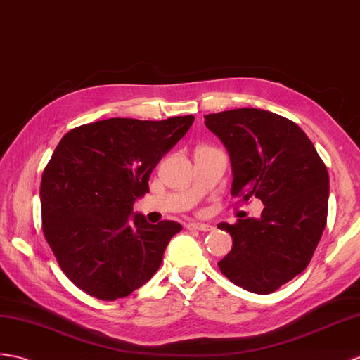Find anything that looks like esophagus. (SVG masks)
Instances as JSON below:
<instances>
[{"instance_id": "esophagus-1", "label": "esophagus", "mask_w": 360, "mask_h": 360, "mask_svg": "<svg viewBox=\"0 0 360 360\" xmlns=\"http://www.w3.org/2000/svg\"><path fill=\"white\" fill-rule=\"evenodd\" d=\"M186 228L191 231H212L214 229L211 225H206V223H189Z\"/></svg>"}]
</instances>
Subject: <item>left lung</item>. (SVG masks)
I'll return each instance as SVG.
<instances>
[{
	"label": "left lung",
	"instance_id": "8db88e82",
	"mask_svg": "<svg viewBox=\"0 0 360 360\" xmlns=\"http://www.w3.org/2000/svg\"><path fill=\"white\" fill-rule=\"evenodd\" d=\"M205 124L229 154L231 195L265 205L260 219L219 223L233 237L219 268L243 290L269 294L313 257L328 214V171L307 134L269 110H223L205 115Z\"/></svg>",
	"mask_w": 360,
	"mask_h": 360
}]
</instances>
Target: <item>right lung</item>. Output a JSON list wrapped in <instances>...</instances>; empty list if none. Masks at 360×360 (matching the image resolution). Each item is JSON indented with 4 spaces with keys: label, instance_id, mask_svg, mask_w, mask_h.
Returning a JSON list of instances; mask_svg holds the SVG:
<instances>
[{
    "label": "right lung",
    "instance_id": "1",
    "mask_svg": "<svg viewBox=\"0 0 360 360\" xmlns=\"http://www.w3.org/2000/svg\"><path fill=\"white\" fill-rule=\"evenodd\" d=\"M194 123L108 118L69 131L39 186L43 233L69 281L94 297L115 300L145 285L181 225H150L134 212L149 175Z\"/></svg>",
    "mask_w": 360,
    "mask_h": 360
}]
</instances>
